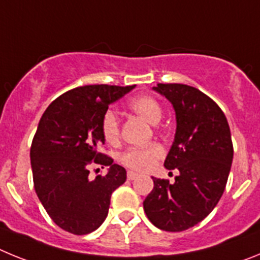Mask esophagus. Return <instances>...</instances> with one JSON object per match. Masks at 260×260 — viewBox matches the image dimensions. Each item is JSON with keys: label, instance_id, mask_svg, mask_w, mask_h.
I'll return each instance as SVG.
<instances>
[{"label": "esophagus", "instance_id": "34e87169", "mask_svg": "<svg viewBox=\"0 0 260 260\" xmlns=\"http://www.w3.org/2000/svg\"><path fill=\"white\" fill-rule=\"evenodd\" d=\"M138 176H139V174L135 173V172H133V171H128L127 172V180L128 181L135 180V178H138Z\"/></svg>", "mask_w": 260, "mask_h": 260}]
</instances>
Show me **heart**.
I'll list each match as a JSON object with an SVG mask.
<instances>
[{"label":"heart","instance_id":"b5f03b06","mask_svg":"<svg viewBox=\"0 0 260 260\" xmlns=\"http://www.w3.org/2000/svg\"><path fill=\"white\" fill-rule=\"evenodd\" d=\"M130 109L141 116L144 121L151 125H157L162 117L161 105L157 100L151 96H137L128 103ZM103 135L105 141L109 143H116L119 135V122L114 110H107L103 117L102 122ZM164 155V150L160 144H150L146 147H132L121 155L119 160L125 167L134 169V171L144 172L148 171L155 165L158 158Z\"/></svg>","mask_w":260,"mask_h":260}]
</instances>
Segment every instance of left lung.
<instances>
[{"instance_id": "left-lung-1", "label": "left lung", "mask_w": 260, "mask_h": 260, "mask_svg": "<svg viewBox=\"0 0 260 260\" xmlns=\"http://www.w3.org/2000/svg\"><path fill=\"white\" fill-rule=\"evenodd\" d=\"M153 91L173 105L176 134L164 167L178 169L174 183L155 178L143 202L156 228L182 232L207 217L219 203L233 161L226 117L212 99L186 84H162Z\"/></svg>"}]
</instances>
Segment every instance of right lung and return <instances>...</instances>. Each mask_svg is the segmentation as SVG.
Returning a JSON list of instances; mask_svg holds the SVG:
<instances>
[{"instance_id":"add662e5","label":"right lung","mask_w":260,"mask_h":260,"mask_svg":"<svg viewBox=\"0 0 260 260\" xmlns=\"http://www.w3.org/2000/svg\"><path fill=\"white\" fill-rule=\"evenodd\" d=\"M134 86H83L57 98L41 116L31 146L36 194L63 231L88 234L107 219L112 192L126 181L125 168L99 152L105 143L102 122L108 107ZM91 162L109 166L89 180Z\"/></svg>"}]
</instances>
